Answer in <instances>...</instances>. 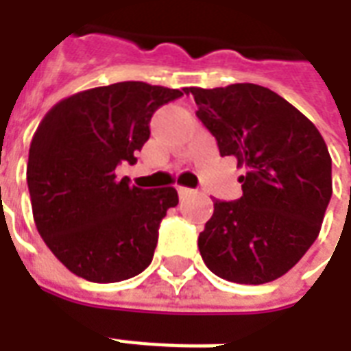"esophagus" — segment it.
Segmentation results:
<instances>
[{
    "mask_svg": "<svg viewBox=\"0 0 351 351\" xmlns=\"http://www.w3.org/2000/svg\"><path fill=\"white\" fill-rule=\"evenodd\" d=\"M193 193V189H189V187H178V195H180V198H184V197H187V195H191Z\"/></svg>",
    "mask_w": 351,
    "mask_h": 351,
    "instance_id": "34e87169",
    "label": "esophagus"
}]
</instances>
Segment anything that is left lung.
I'll use <instances>...</instances> for the list:
<instances>
[{
    "instance_id": "1",
    "label": "left lung",
    "mask_w": 351,
    "mask_h": 351,
    "mask_svg": "<svg viewBox=\"0 0 351 351\" xmlns=\"http://www.w3.org/2000/svg\"><path fill=\"white\" fill-rule=\"evenodd\" d=\"M197 117L234 156L242 197L215 200L198 237L206 266L230 282L266 284L288 273L321 231L332 198V156L321 132L282 96L255 84L189 87Z\"/></svg>"
}]
</instances>
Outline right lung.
<instances>
[{"label": "right lung", "mask_w": 351, "mask_h": 351, "mask_svg": "<svg viewBox=\"0 0 351 351\" xmlns=\"http://www.w3.org/2000/svg\"><path fill=\"white\" fill-rule=\"evenodd\" d=\"M182 95L120 82L63 98L40 121L27 164L32 217L71 273L120 282L151 264L160 222L178 204L176 189L129 186L114 171L121 162L136 164L153 112Z\"/></svg>", "instance_id": "1"}]
</instances>
